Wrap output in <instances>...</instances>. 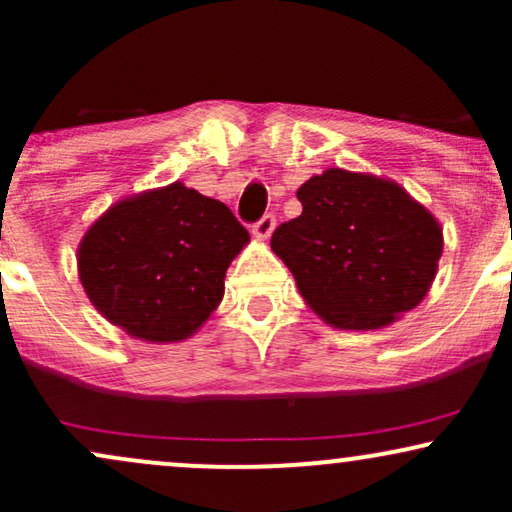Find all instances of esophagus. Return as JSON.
I'll return each instance as SVG.
<instances>
[{
	"label": "esophagus",
	"mask_w": 512,
	"mask_h": 512,
	"mask_svg": "<svg viewBox=\"0 0 512 512\" xmlns=\"http://www.w3.org/2000/svg\"><path fill=\"white\" fill-rule=\"evenodd\" d=\"M274 228H276L274 214H267V216H262L255 226H252V236H255L257 240H267L274 233Z\"/></svg>",
	"instance_id": "1"
}]
</instances>
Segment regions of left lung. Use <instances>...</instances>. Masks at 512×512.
Wrapping results in <instances>:
<instances>
[{
  "label": "left lung",
  "mask_w": 512,
  "mask_h": 512,
  "mask_svg": "<svg viewBox=\"0 0 512 512\" xmlns=\"http://www.w3.org/2000/svg\"><path fill=\"white\" fill-rule=\"evenodd\" d=\"M296 197L303 214L276 228L272 250L317 317L337 330H380L424 301L443 228L402 185L327 168Z\"/></svg>",
  "instance_id": "left-lung-1"
}]
</instances>
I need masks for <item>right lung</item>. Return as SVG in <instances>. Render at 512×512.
<instances>
[{"label":"right lung","instance_id":"1","mask_svg":"<svg viewBox=\"0 0 512 512\" xmlns=\"http://www.w3.org/2000/svg\"><path fill=\"white\" fill-rule=\"evenodd\" d=\"M250 243L231 209L182 182L105 209L76 250L88 301L149 344L192 337L223 298L226 269Z\"/></svg>","mask_w":512,"mask_h":512}]
</instances>
